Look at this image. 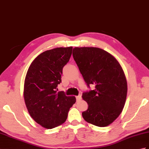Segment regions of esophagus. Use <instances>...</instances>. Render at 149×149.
<instances>
[{
	"instance_id": "esophagus-1",
	"label": "esophagus",
	"mask_w": 149,
	"mask_h": 149,
	"mask_svg": "<svg viewBox=\"0 0 149 149\" xmlns=\"http://www.w3.org/2000/svg\"><path fill=\"white\" fill-rule=\"evenodd\" d=\"M81 98H82V97H81V95L76 96V100H77V102L80 101V100H81Z\"/></svg>"
}]
</instances>
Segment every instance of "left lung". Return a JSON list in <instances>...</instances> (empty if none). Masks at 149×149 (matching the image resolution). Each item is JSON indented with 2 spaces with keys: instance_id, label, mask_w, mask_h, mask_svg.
I'll return each mask as SVG.
<instances>
[{
  "instance_id": "left-lung-1",
  "label": "left lung",
  "mask_w": 149,
  "mask_h": 149,
  "mask_svg": "<svg viewBox=\"0 0 149 149\" xmlns=\"http://www.w3.org/2000/svg\"><path fill=\"white\" fill-rule=\"evenodd\" d=\"M72 54L88 87L95 86L82 94L88 104L83 118L96 126L110 125L122 112L126 100L127 81L122 67L113 55L98 47H75Z\"/></svg>"
}]
</instances>
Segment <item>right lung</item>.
<instances>
[{"mask_svg":"<svg viewBox=\"0 0 149 149\" xmlns=\"http://www.w3.org/2000/svg\"><path fill=\"white\" fill-rule=\"evenodd\" d=\"M72 47H57L40 54L28 69L24 83V100L33 120L46 129L60 126L67 119L74 96L56 92L63 68L71 56Z\"/></svg>","mask_w":149,"mask_h":149,"instance_id":"add662e5","label":"right lung"}]
</instances>
